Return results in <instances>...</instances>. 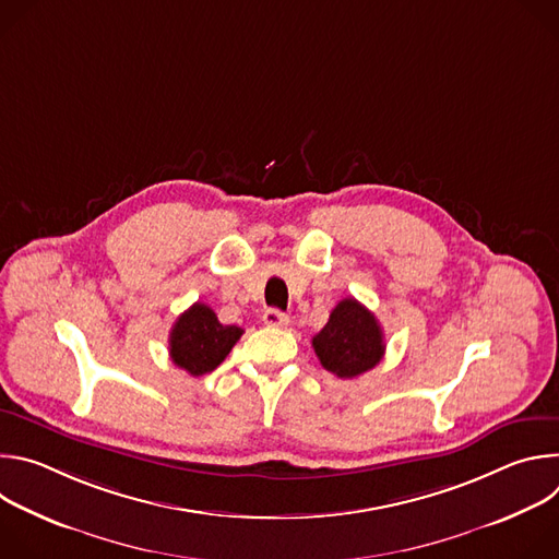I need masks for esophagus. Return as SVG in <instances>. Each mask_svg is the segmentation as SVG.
<instances>
[{"mask_svg":"<svg viewBox=\"0 0 559 559\" xmlns=\"http://www.w3.org/2000/svg\"><path fill=\"white\" fill-rule=\"evenodd\" d=\"M263 323H265L267 328H285V325L289 323V316L283 313L281 309H267V311L263 313Z\"/></svg>","mask_w":559,"mask_h":559,"instance_id":"obj_1","label":"esophagus"}]
</instances>
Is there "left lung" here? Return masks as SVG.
Returning <instances> with one entry per match:
<instances>
[{
    "instance_id": "1",
    "label": "left lung",
    "mask_w": 559,
    "mask_h": 559,
    "mask_svg": "<svg viewBox=\"0 0 559 559\" xmlns=\"http://www.w3.org/2000/svg\"><path fill=\"white\" fill-rule=\"evenodd\" d=\"M321 365L338 378H356L384 356V338L376 316L356 298H343L328 325L311 338Z\"/></svg>"
}]
</instances>
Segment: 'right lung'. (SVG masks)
Listing matches in <instances>:
<instances>
[{
  "label": "right lung",
  "mask_w": 559,
  "mask_h": 559,
  "mask_svg": "<svg viewBox=\"0 0 559 559\" xmlns=\"http://www.w3.org/2000/svg\"><path fill=\"white\" fill-rule=\"evenodd\" d=\"M243 330L218 323L216 313L205 302L186 309L170 332V358L190 376L214 371L231 352Z\"/></svg>",
  "instance_id": "1"
}]
</instances>
